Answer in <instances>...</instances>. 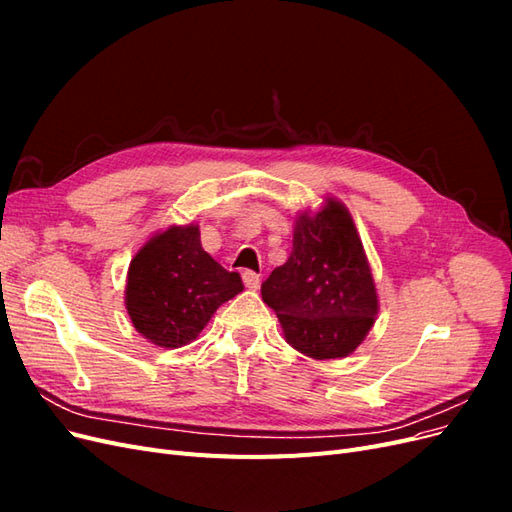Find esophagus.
Listing matches in <instances>:
<instances>
[{
    "mask_svg": "<svg viewBox=\"0 0 512 512\" xmlns=\"http://www.w3.org/2000/svg\"><path fill=\"white\" fill-rule=\"evenodd\" d=\"M243 282L250 290H258L260 288V275L254 271H243Z\"/></svg>",
    "mask_w": 512,
    "mask_h": 512,
    "instance_id": "obj_1",
    "label": "esophagus"
}]
</instances>
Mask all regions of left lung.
<instances>
[{"mask_svg":"<svg viewBox=\"0 0 512 512\" xmlns=\"http://www.w3.org/2000/svg\"><path fill=\"white\" fill-rule=\"evenodd\" d=\"M286 342L312 359H342L361 346L378 316V292L359 232L344 203L327 196L294 220L292 252L262 282Z\"/></svg>","mask_w":512,"mask_h":512,"instance_id":"1","label":"left lung"}]
</instances>
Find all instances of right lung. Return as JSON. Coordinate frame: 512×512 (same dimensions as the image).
I'll list each match as a JSON object with an SVG mask.
<instances>
[{
    "mask_svg": "<svg viewBox=\"0 0 512 512\" xmlns=\"http://www.w3.org/2000/svg\"><path fill=\"white\" fill-rule=\"evenodd\" d=\"M241 290V275L226 271L203 250L196 224L170 226L132 258L126 309L134 329L153 346L181 348Z\"/></svg>",
    "mask_w": 512,
    "mask_h": 512,
    "instance_id": "right-lung-1",
    "label": "right lung"
}]
</instances>
